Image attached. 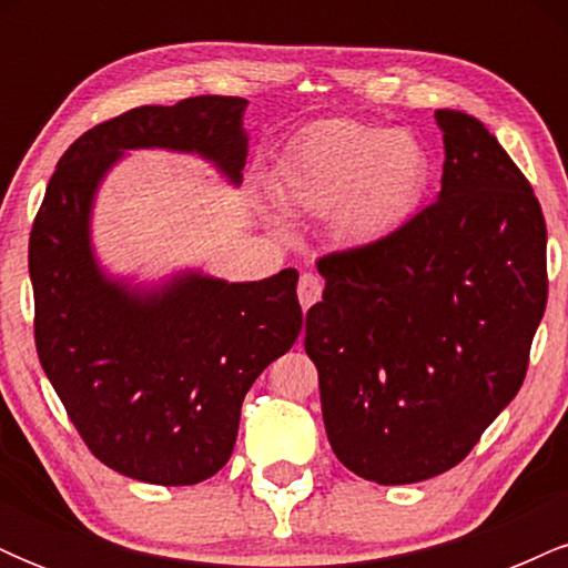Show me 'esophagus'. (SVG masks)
I'll return each instance as SVG.
<instances>
[{
    "label": "esophagus",
    "mask_w": 568,
    "mask_h": 568,
    "mask_svg": "<svg viewBox=\"0 0 568 568\" xmlns=\"http://www.w3.org/2000/svg\"><path fill=\"white\" fill-rule=\"evenodd\" d=\"M298 304L304 306V310H310L312 304L321 302L323 296V280L317 275H312V272H304L302 280H298Z\"/></svg>",
    "instance_id": "1"
}]
</instances>
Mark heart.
<instances>
[{
	"label": "heart",
	"instance_id": "heart-1",
	"mask_svg": "<svg viewBox=\"0 0 568 568\" xmlns=\"http://www.w3.org/2000/svg\"><path fill=\"white\" fill-rule=\"evenodd\" d=\"M427 149L414 135L352 120L306 128L280 162L291 205L315 216L336 213L357 243L389 237L414 216L429 186Z\"/></svg>",
	"mask_w": 568,
	"mask_h": 568
}]
</instances>
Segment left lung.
Here are the masks:
<instances>
[{
  "mask_svg": "<svg viewBox=\"0 0 568 568\" xmlns=\"http://www.w3.org/2000/svg\"><path fill=\"white\" fill-rule=\"evenodd\" d=\"M438 200L389 237L323 256L306 312L323 422L382 486L452 470L518 395L547 304V226L484 122L438 109Z\"/></svg>",
  "mask_w": 568,
  "mask_h": 568,
  "instance_id": "8db88e82",
  "label": "left lung"
}]
</instances>
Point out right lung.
I'll list each match as a JSON object with an SVG mask.
<instances>
[{"instance_id":"add662e5","label":"right lung","mask_w":568,"mask_h":568,"mask_svg":"<svg viewBox=\"0 0 568 568\" xmlns=\"http://www.w3.org/2000/svg\"><path fill=\"white\" fill-rule=\"evenodd\" d=\"M245 106L194 95L90 128L63 152L31 226L39 363L95 459L143 484L192 486L226 465L245 393L302 331L298 272L258 283L189 272L130 291L98 270L90 205L125 149L197 152L240 184Z\"/></svg>"}]
</instances>
